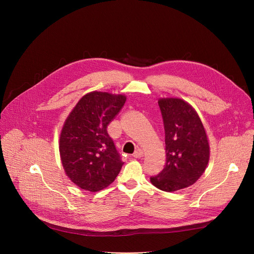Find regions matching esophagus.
<instances>
[{
  "label": "esophagus",
  "instance_id": "1",
  "mask_svg": "<svg viewBox=\"0 0 254 254\" xmlns=\"http://www.w3.org/2000/svg\"><path fill=\"white\" fill-rule=\"evenodd\" d=\"M133 158H135V159H140L142 156H143V152L140 150V149H137L134 153H133Z\"/></svg>",
  "mask_w": 254,
  "mask_h": 254
}]
</instances>
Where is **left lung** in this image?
Returning <instances> with one entry per match:
<instances>
[{
	"instance_id": "left-lung-1",
	"label": "left lung",
	"mask_w": 254,
	"mask_h": 254,
	"mask_svg": "<svg viewBox=\"0 0 254 254\" xmlns=\"http://www.w3.org/2000/svg\"><path fill=\"white\" fill-rule=\"evenodd\" d=\"M158 103L165 128L166 165L151 182L162 191L174 192L193 185L202 176L210 148L203 124L188 102L171 97Z\"/></svg>"
}]
</instances>
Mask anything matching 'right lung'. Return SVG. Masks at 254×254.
I'll list each match as a JSON object with an SVG mask.
<instances>
[{
	"mask_svg": "<svg viewBox=\"0 0 254 254\" xmlns=\"http://www.w3.org/2000/svg\"><path fill=\"white\" fill-rule=\"evenodd\" d=\"M123 94L92 91L85 94L66 119L59 139L62 166L79 188L97 192L110 186L124 162L107 126L123 108Z\"/></svg>",
	"mask_w": 254,
	"mask_h": 254,
	"instance_id": "obj_1",
	"label": "right lung"
}]
</instances>
